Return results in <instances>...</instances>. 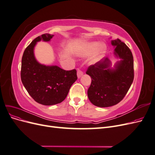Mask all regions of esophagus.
<instances>
[{
  "label": "esophagus",
  "instance_id": "34e87169",
  "mask_svg": "<svg viewBox=\"0 0 155 155\" xmlns=\"http://www.w3.org/2000/svg\"><path fill=\"white\" fill-rule=\"evenodd\" d=\"M83 72L81 71V70H79V69H78V70H77L78 78H80L83 76Z\"/></svg>",
  "mask_w": 155,
  "mask_h": 155
}]
</instances>
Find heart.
Masks as SVG:
<instances>
[{
  "mask_svg": "<svg viewBox=\"0 0 155 155\" xmlns=\"http://www.w3.org/2000/svg\"><path fill=\"white\" fill-rule=\"evenodd\" d=\"M105 46L101 45L99 42H86L79 46L76 54L80 57L85 58L94 52L91 58L89 63L91 64H95L101 59L105 52Z\"/></svg>",
  "mask_w": 155,
  "mask_h": 155,
  "instance_id": "heart-1",
  "label": "heart"
}]
</instances>
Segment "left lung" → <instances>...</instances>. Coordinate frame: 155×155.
Masks as SVG:
<instances>
[{
	"label": "left lung",
	"instance_id": "obj_1",
	"mask_svg": "<svg viewBox=\"0 0 155 155\" xmlns=\"http://www.w3.org/2000/svg\"><path fill=\"white\" fill-rule=\"evenodd\" d=\"M114 55L121 59L114 68L111 62L104 58L94 65L88 67L86 74L92 81L87 94L93 105L108 107L118 104L124 99L134 79L133 56L129 48L119 39L111 41Z\"/></svg>",
	"mask_w": 155,
	"mask_h": 155
}]
</instances>
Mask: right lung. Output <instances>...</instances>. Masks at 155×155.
<instances>
[{
  "label": "right lung",
  "instance_id": "obj_1",
  "mask_svg": "<svg viewBox=\"0 0 155 155\" xmlns=\"http://www.w3.org/2000/svg\"><path fill=\"white\" fill-rule=\"evenodd\" d=\"M54 35L37 37L25 49L22 58L21 77L23 85L36 102L53 105L62 102L77 80L76 69L64 70L58 66H46L36 60L34 50L37 42L50 41Z\"/></svg>",
  "mask_w": 155,
  "mask_h": 155
}]
</instances>
